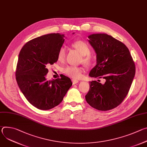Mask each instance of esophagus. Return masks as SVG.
I'll use <instances>...</instances> for the list:
<instances>
[{
    "label": "esophagus",
    "instance_id": "esophagus-1",
    "mask_svg": "<svg viewBox=\"0 0 147 147\" xmlns=\"http://www.w3.org/2000/svg\"><path fill=\"white\" fill-rule=\"evenodd\" d=\"M72 82H73V84H76L78 82V80H75V79H72Z\"/></svg>",
    "mask_w": 147,
    "mask_h": 147
}]
</instances>
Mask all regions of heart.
<instances>
[{
	"mask_svg": "<svg viewBox=\"0 0 147 147\" xmlns=\"http://www.w3.org/2000/svg\"><path fill=\"white\" fill-rule=\"evenodd\" d=\"M72 46L78 51L82 55V61L85 64L90 65L92 61V57L90 55L91 52V47L88 43L84 40H77L72 44ZM66 49L64 47L59 49L57 53V59L60 61H63L66 57ZM63 72L66 76L73 78H80L82 76L81 68L75 66H68L63 70Z\"/></svg>",
	"mask_w": 147,
	"mask_h": 147,
	"instance_id": "b5f03b06",
	"label": "heart"
}]
</instances>
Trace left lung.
<instances>
[{"mask_svg":"<svg viewBox=\"0 0 147 147\" xmlns=\"http://www.w3.org/2000/svg\"><path fill=\"white\" fill-rule=\"evenodd\" d=\"M88 38L96 53V65L89 76L106 81L103 84L90 81L86 99L97 110L109 111L119 106L128 94L136 73L135 64L127 47L112 36L94 34Z\"/></svg>","mask_w":147,"mask_h":147,"instance_id":"8db88e82","label":"left lung"}]
</instances>
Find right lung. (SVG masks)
<instances>
[{
	"label": "right lung",
	"instance_id": "right-lung-1",
	"mask_svg": "<svg viewBox=\"0 0 147 147\" xmlns=\"http://www.w3.org/2000/svg\"><path fill=\"white\" fill-rule=\"evenodd\" d=\"M65 41V35L49 34L35 38L21 49L17 64L16 78L27 100L40 110H49L63 100L72 85L70 78L47 81V67L57 61V53Z\"/></svg>",
	"mask_w": 147,
	"mask_h": 147
}]
</instances>
